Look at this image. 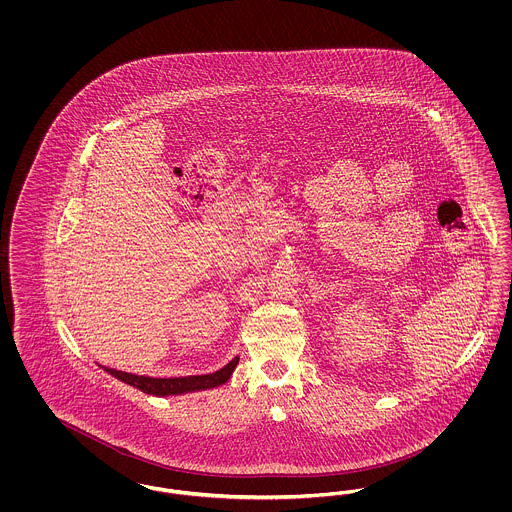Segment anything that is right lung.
I'll list each match as a JSON object with an SVG mask.
<instances>
[{"mask_svg": "<svg viewBox=\"0 0 512 512\" xmlns=\"http://www.w3.org/2000/svg\"><path fill=\"white\" fill-rule=\"evenodd\" d=\"M238 357L232 359L226 366H222L213 374H203V376H186V378H149V376H138V374H130V372H122L115 368H107L101 366L105 372H109L111 376H115L117 380H121L124 384L136 388V390L144 391L147 395H157V397H167V395H182V393H192V391L211 390V388H219L222 384H226L234 372V368L238 365Z\"/></svg>", "mask_w": 512, "mask_h": 512, "instance_id": "obj_1", "label": "right lung"}]
</instances>
